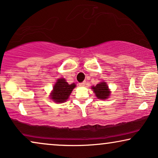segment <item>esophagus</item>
<instances>
[{"instance_id":"obj_1","label":"esophagus","mask_w":158,"mask_h":158,"mask_svg":"<svg viewBox=\"0 0 158 158\" xmlns=\"http://www.w3.org/2000/svg\"><path fill=\"white\" fill-rule=\"evenodd\" d=\"M79 85H81V86H85V81H83V82H82V83H80Z\"/></svg>"}]
</instances>
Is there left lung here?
Returning a JSON list of instances; mask_svg holds the SVG:
<instances>
[{"label":"left lung","mask_w":158,"mask_h":158,"mask_svg":"<svg viewBox=\"0 0 158 158\" xmlns=\"http://www.w3.org/2000/svg\"><path fill=\"white\" fill-rule=\"evenodd\" d=\"M91 89L96 94L97 97L100 99H105L110 96V92L108 89V86L104 82L97 84L96 86H93Z\"/></svg>","instance_id":"left-lung-1"}]
</instances>
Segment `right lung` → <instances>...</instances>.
<instances>
[{
    "label": "right lung",
    "mask_w": 158,
    "mask_h": 158,
    "mask_svg": "<svg viewBox=\"0 0 158 158\" xmlns=\"http://www.w3.org/2000/svg\"><path fill=\"white\" fill-rule=\"evenodd\" d=\"M75 87V83L68 84L64 79H59L54 86L51 98L55 102L61 103L68 99L73 89Z\"/></svg>",
    "instance_id": "1"
}]
</instances>
